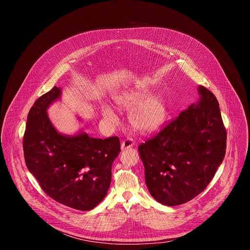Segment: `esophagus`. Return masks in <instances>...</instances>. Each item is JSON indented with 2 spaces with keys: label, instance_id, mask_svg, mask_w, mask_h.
Masks as SVG:
<instances>
[{
  "label": "esophagus",
  "instance_id": "34e87169",
  "mask_svg": "<svg viewBox=\"0 0 250 250\" xmlns=\"http://www.w3.org/2000/svg\"><path fill=\"white\" fill-rule=\"evenodd\" d=\"M134 146V141L133 139L127 137L125 138V140H123L122 142V149H125V148H128V147H131Z\"/></svg>",
  "mask_w": 250,
  "mask_h": 250
}]
</instances>
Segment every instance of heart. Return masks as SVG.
I'll return each mask as SVG.
<instances>
[{
    "instance_id": "1",
    "label": "heart",
    "mask_w": 250,
    "mask_h": 250,
    "mask_svg": "<svg viewBox=\"0 0 250 250\" xmlns=\"http://www.w3.org/2000/svg\"><path fill=\"white\" fill-rule=\"evenodd\" d=\"M149 93L146 90L129 92L117 97L116 102L122 109L132 111L130 123L134 128L141 132H153L160 128L167 116L166 104L161 97L154 96L147 99ZM104 119L111 123H117L116 113L108 105L102 108Z\"/></svg>"
}]
</instances>
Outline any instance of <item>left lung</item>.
<instances>
[{"instance_id":"obj_1","label":"left lung","mask_w":250,"mask_h":250,"mask_svg":"<svg viewBox=\"0 0 250 250\" xmlns=\"http://www.w3.org/2000/svg\"><path fill=\"white\" fill-rule=\"evenodd\" d=\"M199 94L197 104L138 146L148 191L165 206L182 205L202 193L226 154L219 102L203 86Z\"/></svg>"}]
</instances>
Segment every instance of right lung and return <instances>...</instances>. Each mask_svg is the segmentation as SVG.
Returning a JSON list of instances; mask_svg holds the SVG:
<instances>
[{
  "instance_id": "1",
  "label": "right lung",
  "mask_w": 250,
  "mask_h": 250,
  "mask_svg": "<svg viewBox=\"0 0 250 250\" xmlns=\"http://www.w3.org/2000/svg\"><path fill=\"white\" fill-rule=\"evenodd\" d=\"M60 95L61 89L54 86L30 108L22 140L25 164L50 198L75 209L90 210L108 193L112 164L121 151L120 138L59 133L46 111Z\"/></svg>"
}]
</instances>
